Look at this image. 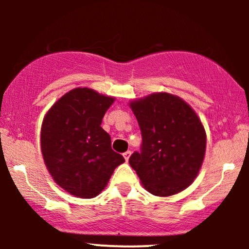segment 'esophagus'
<instances>
[{"mask_svg": "<svg viewBox=\"0 0 249 249\" xmlns=\"http://www.w3.org/2000/svg\"><path fill=\"white\" fill-rule=\"evenodd\" d=\"M131 153H132V152H131V151H126V152H124V153H123V156H124V158H125V160H128V159H130V157H131Z\"/></svg>", "mask_w": 249, "mask_h": 249, "instance_id": "34e87169", "label": "esophagus"}]
</instances>
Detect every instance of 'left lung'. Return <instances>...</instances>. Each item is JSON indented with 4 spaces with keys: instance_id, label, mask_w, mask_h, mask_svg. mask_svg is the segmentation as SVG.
<instances>
[{
    "instance_id": "8db88e82",
    "label": "left lung",
    "mask_w": 249,
    "mask_h": 249,
    "mask_svg": "<svg viewBox=\"0 0 249 249\" xmlns=\"http://www.w3.org/2000/svg\"><path fill=\"white\" fill-rule=\"evenodd\" d=\"M142 146L128 159L150 193L168 196L196 179L206 151V132L193 108L179 97L153 93L131 102Z\"/></svg>"
}]
</instances>
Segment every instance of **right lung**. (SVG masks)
Masks as SVG:
<instances>
[{"label":"right lung","mask_w":249,"mask_h":249,"mask_svg":"<svg viewBox=\"0 0 249 249\" xmlns=\"http://www.w3.org/2000/svg\"><path fill=\"white\" fill-rule=\"evenodd\" d=\"M113 101L77 88L59 98L43 119V159L53 180L72 196L95 198L125 161L111 148L110 136L101 126Z\"/></svg>","instance_id":"add662e5"}]
</instances>
